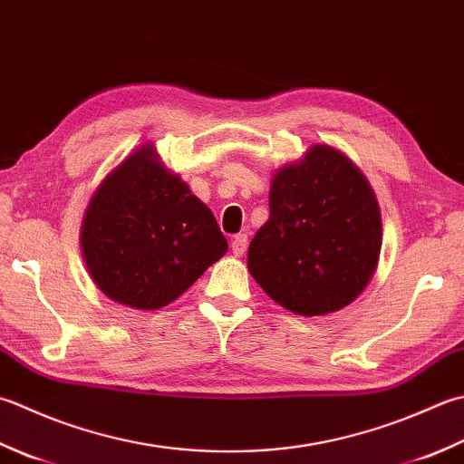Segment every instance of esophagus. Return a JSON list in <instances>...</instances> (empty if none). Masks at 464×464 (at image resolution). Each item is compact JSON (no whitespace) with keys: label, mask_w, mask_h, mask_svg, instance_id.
<instances>
[{"label":"esophagus","mask_w":464,"mask_h":464,"mask_svg":"<svg viewBox=\"0 0 464 464\" xmlns=\"http://www.w3.org/2000/svg\"><path fill=\"white\" fill-rule=\"evenodd\" d=\"M231 249H233L235 256L241 257L243 253L247 251V235H243V233L235 235V237L231 239Z\"/></svg>","instance_id":"esophagus-1"}]
</instances>
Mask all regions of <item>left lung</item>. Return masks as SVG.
I'll return each mask as SVG.
<instances>
[{
  "instance_id": "1",
  "label": "left lung",
  "mask_w": 464,
  "mask_h": 464,
  "mask_svg": "<svg viewBox=\"0 0 464 464\" xmlns=\"http://www.w3.org/2000/svg\"><path fill=\"white\" fill-rule=\"evenodd\" d=\"M382 221L364 175L324 144L277 170L269 219L249 245V271L266 294L297 315L353 302L374 274Z\"/></svg>"
}]
</instances>
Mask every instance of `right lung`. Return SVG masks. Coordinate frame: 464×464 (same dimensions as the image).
<instances>
[{
	"label": "right lung",
	"mask_w": 464,
	"mask_h": 464,
	"mask_svg": "<svg viewBox=\"0 0 464 464\" xmlns=\"http://www.w3.org/2000/svg\"><path fill=\"white\" fill-rule=\"evenodd\" d=\"M82 251L108 297L159 310L225 256L227 239L213 213L144 147L96 190L82 225Z\"/></svg>",
	"instance_id": "right-lung-1"
}]
</instances>
